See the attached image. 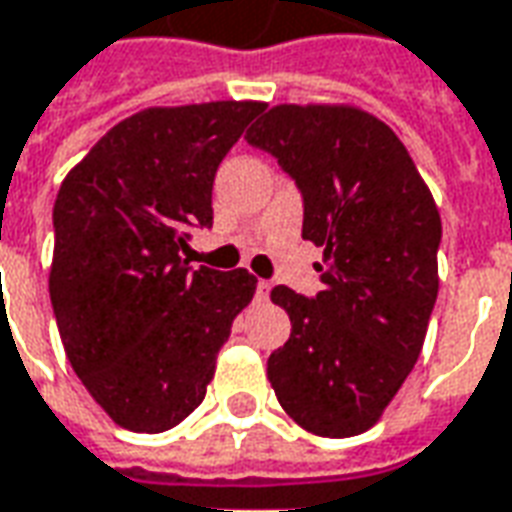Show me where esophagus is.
Wrapping results in <instances>:
<instances>
[{"mask_svg": "<svg viewBox=\"0 0 512 512\" xmlns=\"http://www.w3.org/2000/svg\"><path fill=\"white\" fill-rule=\"evenodd\" d=\"M268 291H271V282H268V280H257V296H260V299H266Z\"/></svg>", "mask_w": 512, "mask_h": 512, "instance_id": "1", "label": "esophagus"}]
</instances>
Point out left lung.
Masks as SVG:
<instances>
[{"label": "left lung", "instance_id": "8db88e82", "mask_svg": "<svg viewBox=\"0 0 512 512\" xmlns=\"http://www.w3.org/2000/svg\"><path fill=\"white\" fill-rule=\"evenodd\" d=\"M246 141L296 182L302 238L324 249V291H271L291 338L268 357V382L302 430L352 438L380 421L421 355L438 296V207L396 132L360 107L277 105Z\"/></svg>", "mask_w": 512, "mask_h": 512}]
</instances>
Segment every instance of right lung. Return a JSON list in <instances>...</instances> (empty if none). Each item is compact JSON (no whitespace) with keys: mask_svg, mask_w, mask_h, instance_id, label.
<instances>
[{"mask_svg":"<svg viewBox=\"0 0 512 512\" xmlns=\"http://www.w3.org/2000/svg\"><path fill=\"white\" fill-rule=\"evenodd\" d=\"M263 102L146 107L119 121L57 191L49 296L74 374L119 427L166 432L202 405L246 268H191L213 180Z\"/></svg>","mask_w":512,"mask_h":512,"instance_id":"add662e5","label":"right lung"}]
</instances>
